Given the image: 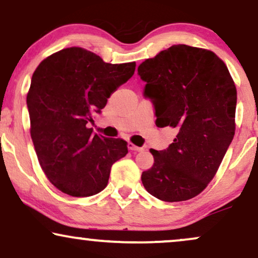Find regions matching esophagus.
I'll use <instances>...</instances> for the list:
<instances>
[{"label":"esophagus","mask_w":258,"mask_h":258,"mask_svg":"<svg viewBox=\"0 0 258 258\" xmlns=\"http://www.w3.org/2000/svg\"><path fill=\"white\" fill-rule=\"evenodd\" d=\"M127 148H128V150H131V151H136V152H139V151H142V150H143V148L136 146L135 144H133V143H128V144H127Z\"/></svg>","instance_id":"34e87169"}]
</instances>
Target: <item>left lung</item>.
I'll return each instance as SVG.
<instances>
[{"mask_svg":"<svg viewBox=\"0 0 258 258\" xmlns=\"http://www.w3.org/2000/svg\"><path fill=\"white\" fill-rule=\"evenodd\" d=\"M138 75L152 101L156 125L175 130L167 150H150L155 163L143 171L146 190L162 201H185L214 177L236 130L237 90L214 52L172 45L143 61Z\"/></svg>","mask_w":258,"mask_h":258,"instance_id":"left-lung-1","label":"left lung"}]
</instances>
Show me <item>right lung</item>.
<instances>
[{
  "instance_id": "obj_1",
  "label": "right lung",
  "mask_w": 258,
  "mask_h": 258,
  "mask_svg": "<svg viewBox=\"0 0 258 258\" xmlns=\"http://www.w3.org/2000/svg\"><path fill=\"white\" fill-rule=\"evenodd\" d=\"M135 70V61L105 63L82 47L58 51L35 69L27 94L31 137L42 171L63 193H100L112 165L128 152L125 140L93 133L87 123Z\"/></svg>"
}]
</instances>
